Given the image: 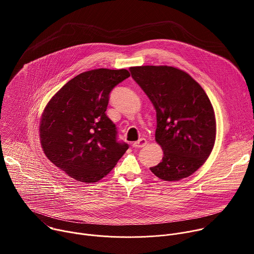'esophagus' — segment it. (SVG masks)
<instances>
[{"mask_svg":"<svg viewBox=\"0 0 254 254\" xmlns=\"http://www.w3.org/2000/svg\"><path fill=\"white\" fill-rule=\"evenodd\" d=\"M147 142L148 141H147L146 138H139L138 140H136L132 143V147L135 148V149H140V148H143L144 146H146Z\"/></svg>","mask_w":254,"mask_h":254,"instance_id":"esophagus-1","label":"esophagus"}]
</instances>
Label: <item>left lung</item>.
Wrapping results in <instances>:
<instances>
[{"mask_svg":"<svg viewBox=\"0 0 254 254\" xmlns=\"http://www.w3.org/2000/svg\"><path fill=\"white\" fill-rule=\"evenodd\" d=\"M129 71L157 113L155 138L164 157L150 170L170 182L191 176L215 143V113L208 95L187 72L173 66H134Z\"/></svg>","mask_w":254,"mask_h":254,"instance_id":"obj_1","label":"left lung"}]
</instances>
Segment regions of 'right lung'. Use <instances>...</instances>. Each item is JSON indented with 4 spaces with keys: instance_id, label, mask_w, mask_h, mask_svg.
<instances>
[{
    "instance_id": "add662e5",
    "label": "right lung",
    "mask_w": 254,
    "mask_h": 254,
    "mask_svg": "<svg viewBox=\"0 0 254 254\" xmlns=\"http://www.w3.org/2000/svg\"><path fill=\"white\" fill-rule=\"evenodd\" d=\"M130 74L127 69L82 72L62 86L41 116L40 141L46 157L78 182L94 183L110 173L128 149L117 140L105 114L110 93Z\"/></svg>"
}]
</instances>
